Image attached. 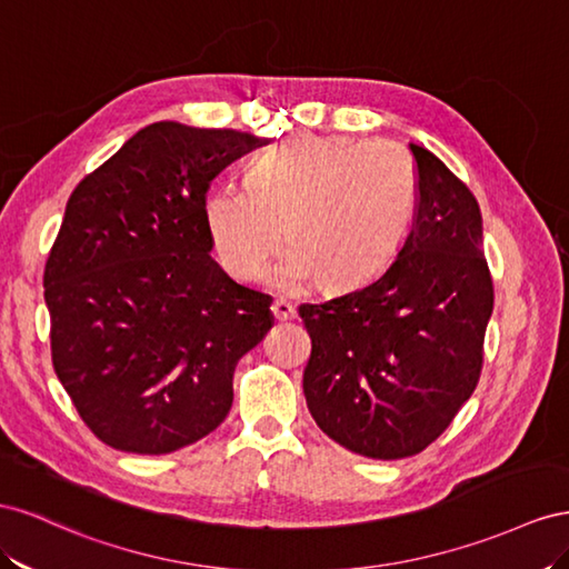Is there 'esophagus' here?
Masks as SVG:
<instances>
[{"instance_id": "1", "label": "esophagus", "mask_w": 569, "mask_h": 569, "mask_svg": "<svg viewBox=\"0 0 569 569\" xmlns=\"http://www.w3.org/2000/svg\"><path fill=\"white\" fill-rule=\"evenodd\" d=\"M271 315L276 321H288V319H296V307L286 302V300H276L271 305Z\"/></svg>"}]
</instances>
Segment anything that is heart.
Wrapping results in <instances>:
<instances>
[{"label":"heart","mask_w":569,"mask_h":569,"mask_svg":"<svg viewBox=\"0 0 569 569\" xmlns=\"http://www.w3.org/2000/svg\"><path fill=\"white\" fill-rule=\"evenodd\" d=\"M417 204L408 150L386 138L298 133L250 167V188L223 183L207 192L202 214L223 271L250 283L271 254L283 290L312 279L343 290L379 273L400 250Z\"/></svg>","instance_id":"b5f03b06"}]
</instances>
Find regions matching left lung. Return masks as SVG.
<instances>
[{
  "label": "left lung",
  "instance_id": "1",
  "mask_svg": "<svg viewBox=\"0 0 569 569\" xmlns=\"http://www.w3.org/2000/svg\"><path fill=\"white\" fill-rule=\"evenodd\" d=\"M417 209L381 276L300 305L312 355L302 391L317 427L375 460L417 456L475 393L493 283L475 194L410 142Z\"/></svg>",
  "mask_w": 569,
  "mask_h": 569
}]
</instances>
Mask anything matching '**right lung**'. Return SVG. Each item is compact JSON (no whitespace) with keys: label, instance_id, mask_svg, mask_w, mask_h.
Returning a JSON list of instances; mask_svg holds the SVG:
<instances>
[{"label":"right lung","instance_id":"1","mask_svg":"<svg viewBox=\"0 0 569 569\" xmlns=\"http://www.w3.org/2000/svg\"><path fill=\"white\" fill-rule=\"evenodd\" d=\"M262 138L144 126L71 192L44 267L52 362L102 443L164 456L212 433L271 298L212 259L204 194Z\"/></svg>","mask_w":569,"mask_h":569}]
</instances>
